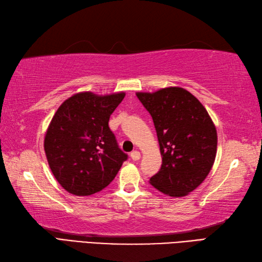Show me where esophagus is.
<instances>
[{
    "label": "esophagus",
    "mask_w": 262,
    "mask_h": 262,
    "mask_svg": "<svg viewBox=\"0 0 262 262\" xmlns=\"http://www.w3.org/2000/svg\"><path fill=\"white\" fill-rule=\"evenodd\" d=\"M131 158H132V160H135V161H137V160H139L140 159V157H141V155H140V152H139V151H137V150H135V151H132L131 152Z\"/></svg>",
    "instance_id": "34e87169"
}]
</instances>
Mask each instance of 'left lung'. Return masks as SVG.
<instances>
[{
	"instance_id": "8db88e82",
	"label": "left lung",
	"mask_w": 262,
	"mask_h": 262,
	"mask_svg": "<svg viewBox=\"0 0 262 262\" xmlns=\"http://www.w3.org/2000/svg\"><path fill=\"white\" fill-rule=\"evenodd\" d=\"M154 120L162 165L149 183L171 197L196 189L210 173L217 147V133L206 108L182 87L137 93Z\"/></svg>"
}]
</instances>
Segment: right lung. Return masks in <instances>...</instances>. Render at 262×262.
Wrapping results in <instances>:
<instances>
[{"label": "right lung", "instance_id": "obj_1", "mask_svg": "<svg viewBox=\"0 0 262 262\" xmlns=\"http://www.w3.org/2000/svg\"><path fill=\"white\" fill-rule=\"evenodd\" d=\"M125 93H77L57 110L46 132L45 152L57 182L68 193L89 196L105 188L127 159L108 120Z\"/></svg>", "mask_w": 262, "mask_h": 262}]
</instances>
